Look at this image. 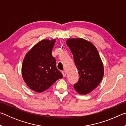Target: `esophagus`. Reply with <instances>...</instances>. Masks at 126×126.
Here are the masks:
<instances>
[{"mask_svg": "<svg viewBox=\"0 0 126 126\" xmlns=\"http://www.w3.org/2000/svg\"><path fill=\"white\" fill-rule=\"evenodd\" d=\"M62 73L63 76L64 77H65L66 76V74H67V73H66L65 71H62Z\"/></svg>", "mask_w": 126, "mask_h": 126, "instance_id": "1", "label": "esophagus"}]
</instances>
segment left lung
Listing matches in <instances>:
<instances>
[{
	"label": "left lung",
	"mask_w": 126,
	"mask_h": 126,
	"mask_svg": "<svg viewBox=\"0 0 126 126\" xmlns=\"http://www.w3.org/2000/svg\"><path fill=\"white\" fill-rule=\"evenodd\" d=\"M66 43L73 54L79 76L74 88L80 94H87L98 86L103 78L104 67L101 57L95 47L87 40L69 39Z\"/></svg>",
	"instance_id": "8db88e82"
}]
</instances>
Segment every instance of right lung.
Returning <instances> with one entry per match:
<instances>
[{"label":"right lung","mask_w":126,"mask_h":126,"mask_svg":"<svg viewBox=\"0 0 126 126\" xmlns=\"http://www.w3.org/2000/svg\"><path fill=\"white\" fill-rule=\"evenodd\" d=\"M55 43V39L41 40L27 53L23 59V79L30 88L37 92L46 91L63 77L52 54Z\"/></svg>","instance_id":"right-lung-1"}]
</instances>
